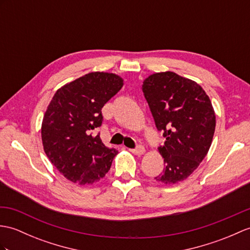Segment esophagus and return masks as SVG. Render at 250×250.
<instances>
[{"instance_id": "esophagus-1", "label": "esophagus", "mask_w": 250, "mask_h": 250, "mask_svg": "<svg viewBox=\"0 0 250 250\" xmlns=\"http://www.w3.org/2000/svg\"><path fill=\"white\" fill-rule=\"evenodd\" d=\"M130 151L132 152V153H134V154H138V155H142L144 152H145V148L142 146V145H138V146L136 147V148H134V149H129Z\"/></svg>"}]
</instances>
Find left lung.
I'll return each instance as SVG.
<instances>
[{"mask_svg":"<svg viewBox=\"0 0 250 250\" xmlns=\"http://www.w3.org/2000/svg\"><path fill=\"white\" fill-rule=\"evenodd\" d=\"M143 92L158 131L166 138L159 147L164 169L154 177L164 184L187 179L206 158L215 131V113L202 87L175 72L144 81Z\"/></svg>","mask_w":250,"mask_h":250,"instance_id":"left-lung-1","label":"left lung"}]
</instances>
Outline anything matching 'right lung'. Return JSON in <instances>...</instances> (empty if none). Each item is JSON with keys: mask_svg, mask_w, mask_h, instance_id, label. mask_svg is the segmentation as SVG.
Instances as JSON below:
<instances>
[{"mask_svg": "<svg viewBox=\"0 0 250 250\" xmlns=\"http://www.w3.org/2000/svg\"><path fill=\"white\" fill-rule=\"evenodd\" d=\"M123 85L118 75L91 72L55 92L42 120V138L51 163L70 181L92 184L111 168L118 151L94 132L102 125L104 104Z\"/></svg>", "mask_w": 250, "mask_h": 250, "instance_id": "add662e5", "label": "right lung"}]
</instances>
